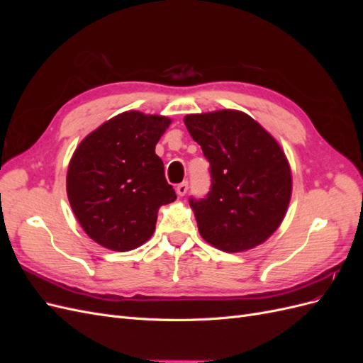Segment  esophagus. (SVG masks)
<instances>
[{"label": "esophagus", "mask_w": 363, "mask_h": 363, "mask_svg": "<svg viewBox=\"0 0 363 363\" xmlns=\"http://www.w3.org/2000/svg\"><path fill=\"white\" fill-rule=\"evenodd\" d=\"M175 192H177L179 196H183L186 192H188V182H183L180 183L177 188H175Z\"/></svg>", "instance_id": "1"}]
</instances>
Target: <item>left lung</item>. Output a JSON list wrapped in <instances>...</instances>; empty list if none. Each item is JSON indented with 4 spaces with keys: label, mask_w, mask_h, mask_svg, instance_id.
<instances>
[{
    "label": "left lung",
    "mask_w": 363,
    "mask_h": 363,
    "mask_svg": "<svg viewBox=\"0 0 363 363\" xmlns=\"http://www.w3.org/2000/svg\"><path fill=\"white\" fill-rule=\"evenodd\" d=\"M183 121L211 162V192L189 200L201 238L225 252L263 244L280 227L292 195L283 148L257 121L233 108Z\"/></svg>",
    "instance_id": "obj_1"
}]
</instances>
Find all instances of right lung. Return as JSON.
Instances as JSON below:
<instances>
[{"instance_id": "right-lung-1", "label": "right lung", "mask_w": 363, "mask_h": 363, "mask_svg": "<svg viewBox=\"0 0 363 363\" xmlns=\"http://www.w3.org/2000/svg\"><path fill=\"white\" fill-rule=\"evenodd\" d=\"M171 123L162 115L123 112L75 148L67 174L68 200L98 245L130 251L145 244L156 230L159 208L177 199L156 155Z\"/></svg>"}]
</instances>
